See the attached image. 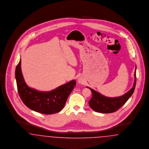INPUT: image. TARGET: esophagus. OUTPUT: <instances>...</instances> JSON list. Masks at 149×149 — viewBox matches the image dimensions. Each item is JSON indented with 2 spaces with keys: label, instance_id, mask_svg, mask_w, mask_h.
<instances>
[{
  "label": "esophagus",
  "instance_id": "esophagus-1",
  "mask_svg": "<svg viewBox=\"0 0 149 149\" xmlns=\"http://www.w3.org/2000/svg\"><path fill=\"white\" fill-rule=\"evenodd\" d=\"M78 83H79V84H82V81L81 79H79H79H78Z\"/></svg>",
  "mask_w": 149,
  "mask_h": 149
}]
</instances>
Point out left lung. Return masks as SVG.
<instances>
[{"label": "left lung", "mask_w": 149, "mask_h": 149, "mask_svg": "<svg viewBox=\"0 0 149 149\" xmlns=\"http://www.w3.org/2000/svg\"><path fill=\"white\" fill-rule=\"evenodd\" d=\"M136 68L135 71V81L132 88L123 96L117 97H106L97 91L90 87L92 96L89 101V105L91 109L95 111L100 113H112L116 111L125 104L130 97L133 94L136 86Z\"/></svg>", "instance_id": "8db88e82"}]
</instances>
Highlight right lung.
I'll use <instances>...</instances> for the list:
<instances>
[{
    "label": "right lung",
    "mask_w": 149,
    "mask_h": 149,
    "mask_svg": "<svg viewBox=\"0 0 149 149\" xmlns=\"http://www.w3.org/2000/svg\"><path fill=\"white\" fill-rule=\"evenodd\" d=\"M15 78L18 91L23 102L30 109L46 115L53 114L62 110L76 84V81L72 80L48 92L30 88L26 84L22 73L21 59L16 67Z\"/></svg>",
    "instance_id": "right-lung-1"
}]
</instances>
